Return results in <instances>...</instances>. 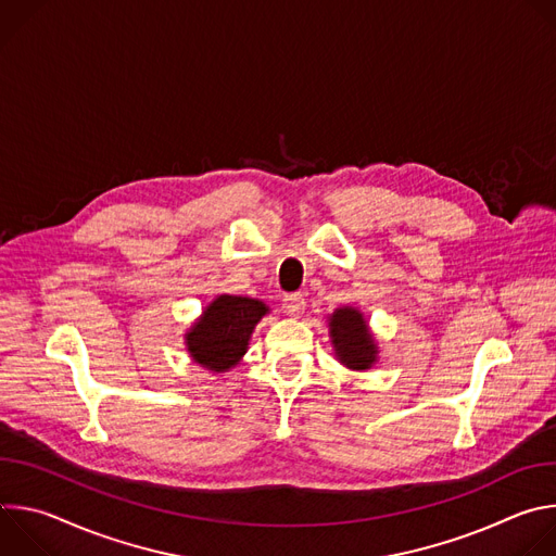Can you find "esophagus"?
I'll use <instances>...</instances> for the list:
<instances>
[{"label":"esophagus","instance_id":"esophagus-1","mask_svg":"<svg viewBox=\"0 0 556 556\" xmlns=\"http://www.w3.org/2000/svg\"><path fill=\"white\" fill-rule=\"evenodd\" d=\"M283 309L290 316H299L305 309V299L301 292H290L283 296Z\"/></svg>","mask_w":556,"mask_h":556}]
</instances>
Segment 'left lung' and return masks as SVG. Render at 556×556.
I'll return each instance as SVG.
<instances>
[{
	"label": "left lung",
	"mask_w": 556,
	"mask_h": 556,
	"mask_svg": "<svg viewBox=\"0 0 556 556\" xmlns=\"http://www.w3.org/2000/svg\"><path fill=\"white\" fill-rule=\"evenodd\" d=\"M330 334L337 356L352 369H367L376 361V345L365 326L363 314L354 307H341L330 319Z\"/></svg>",
	"instance_id": "8db88e82"
}]
</instances>
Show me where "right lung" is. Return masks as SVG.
Here are the masks:
<instances>
[{"instance_id":"obj_1","label":"right lung","mask_w":556,"mask_h":556,"mask_svg":"<svg viewBox=\"0 0 556 556\" xmlns=\"http://www.w3.org/2000/svg\"><path fill=\"white\" fill-rule=\"evenodd\" d=\"M268 312L257 299L217 296L187 334V348L202 367L224 371L247 352L255 324Z\"/></svg>"}]
</instances>
